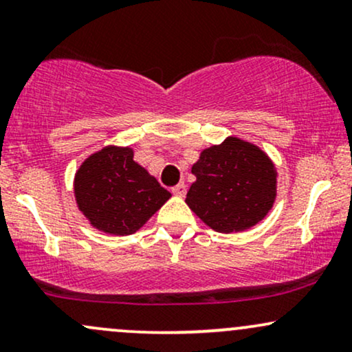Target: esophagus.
Returning <instances> with one entry per match:
<instances>
[{
    "label": "esophagus",
    "mask_w": 352,
    "mask_h": 352,
    "mask_svg": "<svg viewBox=\"0 0 352 352\" xmlns=\"http://www.w3.org/2000/svg\"><path fill=\"white\" fill-rule=\"evenodd\" d=\"M172 193H173V195H177V197H184L185 193H187V185L182 182V184L175 185V187H172Z\"/></svg>",
    "instance_id": "34e87169"
}]
</instances>
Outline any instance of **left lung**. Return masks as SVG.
I'll return each mask as SVG.
<instances>
[{
    "mask_svg": "<svg viewBox=\"0 0 352 352\" xmlns=\"http://www.w3.org/2000/svg\"><path fill=\"white\" fill-rule=\"evenodd\" d=\"M192 173L197 182L185 201L215 232H243L273 207L276 172L272 160L236 137L201 152Z\"/></svg>",
    "mask_w": 352,
    "mask_h": 352,
    "instance_id": "left-lung-1",
    "label": "left lung"
}]
</instances>
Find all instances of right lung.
Returning a JSON list of instances; mask_svg holds the SVG:
<instances>
[{
	"mask_svg": "<svg viewBox=\"0 0 352 352\" xmlns=\"http://www.w3.org/2000/svg\"><path fill=\"white\" fill-rule=\"evenodd\" d=\"M80 212L94 227L112 235L139 230L170 193L134 162L129 147H106L80 165L74 180Z\"/></svg>",
	"mask_w": 352,
	"mask_h": 352,
	"instance_id": "1",
	"label": "right lung"
}]
</instances>
